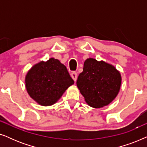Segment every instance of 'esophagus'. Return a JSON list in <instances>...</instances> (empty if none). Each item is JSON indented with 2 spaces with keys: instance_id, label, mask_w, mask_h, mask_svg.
Wrapping results in <instances>:
<instances>
[{
  "instance_id": "1",
  "label": "esophagus",
  "mask_w": 147,
  "mask_h": 147,
  "mask_svg": "<svg viewBox=\"0 0 147 147\" xmlns=\"http://www.w3.org/2000/svg\"><path fill=\"white\" fill-rule=\"evenodd\" d=\"M71 78H73V80H74V81L76 82V80H77L78 76H77V73H76V72H75V71L72 72V73L71 74Z\"/></svg>"
}]
</instances>
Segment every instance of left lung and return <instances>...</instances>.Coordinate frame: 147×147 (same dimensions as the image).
Returning <instances> with one entry per match:
<instances>
[{"label":"left lung","mask_w":147,"mask_h":147,"mask_svg":"<svg viewBox=\"0 0 147 147\" xmlns=\"http://www.w3.org/2000/svg\"><path fill=\"white\" fill-rule=\"evenodd\" d=\"M77 86L86 102L93 108L110 104L119 92L121 76L116 68L104 61L89 58L78 78Z\"/></svg>","instance_id":"obj_1"}]
</instances>
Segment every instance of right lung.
I'll list each match as a JSON object with an SVG mask.
<instances>
[{
  "instance_id": "obj_1",
  "label": "right lung",
  "mask_w": 147,
  "mask_h": 147,
  "mask_svg": "<svg viewBox=\"0 0 147 147\" xmlns=\"http://www.w3.org/2000/svg\"><path fill=\"white\" fill-rule=\"evenodd\" d=\"M25 83L33 100L42 106H50L61 98L74 81L63 64L51 58L34 65L26 76Z\"/></svg>"
}]
</instances>
